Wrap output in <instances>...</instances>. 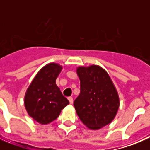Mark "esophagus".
Segmentation results:
<instances>
[{
    "mask_svg": "<svg viewBox=\"0 0 150 150\" xmlns=\"http://www.w3.org/2000/svg\"><path fill=\"white\" fill-rule=\"evenodd\" d=\"M68 100H69V103H70L71 104H72V103H73V98H72V97H68Z\"/></svg>",
    "mask_w": 150,
    "mask_h": 150,
    "instance_id": "obj_1",
    "label": "esophagus"
}]
</instances>
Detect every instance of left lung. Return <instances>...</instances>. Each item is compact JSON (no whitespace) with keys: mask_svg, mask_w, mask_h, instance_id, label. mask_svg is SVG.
Listing matches in <instances>:
<instances>
[{"mask_svg":"<svg viewBox=\"0 0 150 150\" xmlns=\"http://www.w3.org/2000/svg\"><path fill=\"white\" fill-rule=\"evenodd\" d=\"M81 92L74 101L78 116L87 128L98 130L111 123L120 106L118 93L109 74L99 65L79 66Z\"/></svg>","mask_w":150,"mask_h":150,"instance_id":"8db88e82","label":"left lung"}]
</instances>
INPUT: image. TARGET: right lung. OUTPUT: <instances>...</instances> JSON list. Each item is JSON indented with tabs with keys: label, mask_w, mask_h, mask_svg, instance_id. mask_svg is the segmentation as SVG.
<instances>
[{
	"label": "right lung",
	"mask_w": 150,
	"mask_h": 150,
	"mask_svg": "<svg viewBox=\"0 0 150 150\" xmlns=\"http://www.w3.org/2000/svg\"><path fill=\"white\" fill-rule=\"evenodd\" d=\"M62 69L63 66L59 64H46L39 71L25 92L24 103L27 113L41 125L56 120L61 110L69 104L56 84Z\"/></svg>",
	"instance_id": "1"
}]
</instances>
